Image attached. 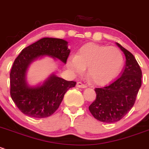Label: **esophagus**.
Returning a JSON list of instances; mask_svg holds the SVG:
<instances>
[{"mask_svg": "<svg viewBox=\"0 0 149 149\" xmlns=\"http://www.w3.org/2000/svg\"><path fill=\"white\" fill-rule=\"evenodd\" d=\"M77 88H86V85H85V84L82 83V82H77Z\"/></svg>", "mask_w": 149, "mask_h": 149, "instance_id": "obj_1", "label": "esophagus"}]
</instances>
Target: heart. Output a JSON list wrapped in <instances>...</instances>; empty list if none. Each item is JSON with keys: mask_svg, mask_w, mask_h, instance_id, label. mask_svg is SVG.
Masks as SVG:
<instances>
[{"mask_svg": "<svg viewBox=\"0 0 149 149\" xmlns=\"http://www.w3.org/2000/svg\"><path fill=\"white\" fill-rule=\"evenodd\" d=\"M67 65L74 74H82L88 67L87 74L91 80L97 85H104L121 72L124 57L116 47L88 43L77 50L76 56L69 57Z\"/></svg>", "mask_w": 149, "mask_h": 149, "instance_id": "heart-1", "label": "heart"}]
</instances>
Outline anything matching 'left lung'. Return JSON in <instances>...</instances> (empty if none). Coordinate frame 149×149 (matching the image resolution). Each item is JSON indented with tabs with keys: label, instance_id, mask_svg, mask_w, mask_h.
Instances as JSON below:
<instances>
[{
	"label": "left lung",
	"instance_id": "1",
	"mask_svg": "<svg viewBox=\"0 0 149 149\" xmlns=\"http://www.w3.org/2000/svg\"><path fill=\"white\" fill-rule=\"evenodd\" d=\"M126 57L122 75L109 85L95 88L96 98L89 110L96 120L113 123L122 120L132 109L141 86L142 72L134 56L117 43Z\"/></svg>",
	"mask_w": 149,
	"mask_h": 149
}]
</instances>
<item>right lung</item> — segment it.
Returning <instances> with one entry per match:
<instances>
[{"mask_svg":"<svg viewBox=\"0 0 149 149\" xmlns=\"http://www.w3.org/2000/svg\"><path fill=\"white\" fill-rule=\"evenodd\" d=\"M67 44L62 39L44 38L24 48L16 58L10 72V95L23 114L35 118L50 117L58 109L66 92L75 86L76 82L55 74L38 86H29L26 81L28 67L39 57L49 56L66 64L70 53Z\"/></svg>","mask_w":149,"mask_h":149,"instance_id":"1","label":"right lung"}]
</instances>
